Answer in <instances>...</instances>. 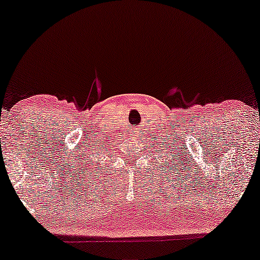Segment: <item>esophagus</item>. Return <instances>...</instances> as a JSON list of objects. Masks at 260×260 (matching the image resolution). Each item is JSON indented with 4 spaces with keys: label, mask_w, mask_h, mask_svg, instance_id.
Here are the masks:
<instances>
[{
    "label": "esophagus",
    "mask_w": 260,
    "mask_h": 260,
    "mask_svg": "<svg viewBox=\"0 0 260 260\" xmlns=\"http://www.w3.org/2000/svg\"><path fill=\"white\" fill-rule=\"evenodd\" d=\"M129 134H130V135H133V137L137 138L138 136H140V127H137V126L133 127V129L130 130V133H129Z\"/></svg>",
    "instance_id": "esophagus-1"
}]
</instances>
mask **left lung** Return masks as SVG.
I'll return each mask as SVG.
<instances>
[{
    "label": "left lung",
    "mask_w": 260,
    "mask_h": 260,
    "mask_svg": "<svg viewBox=\"0 0 260 260\" xmlns=\"http://www.w3.org/2000/svg\"><path fill=\"white\" fill-rule=\"evenodd\" d=\"M177 149H178V148H177ZM181 153H183V155H184V151H181ZM181 153H180V154H181ZM186 157H187V156H186ZM181 159H183V157H181V155H179V159L181 160L180 161H179V160H177V159H175V160H174V159H173V157H172V159H171V160H168V164H175V165H174V167H177V166H178V165H179V164H183V160H181ZM184 160H185V159H184ZM173 160H177V162L173 163ZM183 165H184V164H183ZM167 166H170V165H167ZM170 170H172V166H171V168H170Z\"/></svg>",
    "instance_id": "8db88e82"
}]
</instances>
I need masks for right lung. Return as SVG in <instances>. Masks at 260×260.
Returning a JSON list of instances; mask_svg holds the SVG:
<instances>
[{
	"mask_svg": "<svg viewBox=\"0 0 260 260\" xmlns=\"http://www.w3.org/2000/svg\"><path fill=\"white\" fill-rule=\"evenodd\" d=\"M98 153V151H96ZM93 156H94V153H93ZM83 157V156H82ZM83 166H85L86 168H88V167H92V160L90 161H86V159H83V161H82V165H80V168L81 170H82L83 168ZM90 170H93V168H90ZM82 173H85V171H82Z\"/></svg>",
	"mask_w": 260,
	"mask_h": 260,
	"instance_id": "obj_1",
	"label": "right lung"
}]
</instances>
